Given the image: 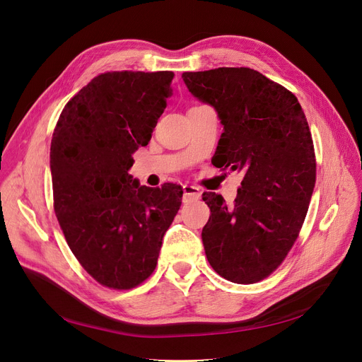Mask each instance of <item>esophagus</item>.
<instances>
[{
  "label": "esophagus",
  "instance_id": "obj_1",
  "mask_svg": "<svg viewBox=\"0 0 362 362\" xmlns=\"http://www.w3.org/2000/svg\"><path fill=\"white\" fill-rule=\"evenodd\" d=\"M183 199L189 201V199H198L201 197V189L192 185H183Z\"/></svg>",
  "mask_w": 362,
  "mask_h": 362
}]
</instances>
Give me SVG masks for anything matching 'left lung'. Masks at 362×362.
Returning <instances> with one entry per match:
<instances>
[{"mask_svg": "<svg viewBox=\"0 0 362 362\" xmlns=\"http://www.w3.org/2000/svg\"><path fill=\"white\" fill-rule=\"evenodd\" d=\"M182 78L223 124L213 164L243 175L233 206L202 194L211 211L202 229L206 259L227 280L257 283L286 258L308 211L315 154L305 114L291 90L248 67Z\"/></svg>", "mask_w": 362, "mask_h": 362, "instance_id": "8db88e82", "label": "left lung"}]
</instances>
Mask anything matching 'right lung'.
Here are the masks:
<instances>
[{
	"label": "right lung",
	"instance_id": "obj_1",
	"mask_svg": "<svg viewBox=\"0 0 362 362\" xmlns=\"http://www.w3.org/2000/svg\"><path fill=\"white\" fill-rule=\"evenodd\" d=\"M173 71H108L66 104L52 133L54 211L69 248L103 286L132 289L156 270L180 186L129 175L171 97Z\"/></svg>",
	"mask_w": 362,
	"mask_h": 362
}]
</instances>
